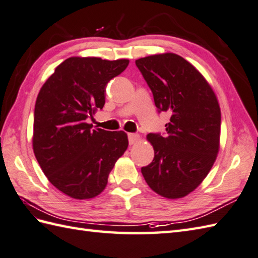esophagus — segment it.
<instances>
[{
  "label": "esophagus",
  "instance_id": "1",
  "mask_svg": "<svg viewBox=\"0 0 258 258\" xmlns=\"http://www.w3.org/2000/svg\"><path fill=\"white\" fill-rule=\"evenodd\" d=\"M128 139H129L130 145H135L139 139V135L138 134H128Z\"/></svg>",
  "mask_w": 258,
  "mask_h": 258
}]
</instances>
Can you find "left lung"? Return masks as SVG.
Returning a JSON list of instances; mask_svg holds the SVG:
<instances>
[{"mask_svg":"<svg viewBox=\"0 0 258 258\" xmlns=\"http://www.w3.org/2000/svg\"><path fill=\"white\" fill-rule=\"evenodd\" d=\"M136 65L159 112L171 116L165 135L147 136L154 158L141 173L159 196L183 198L201 184L215 162L221 135L219 101L202 74L179 55L147 56Z\"/></svg>","mask_w":258,"mask_h":258,"instance_id":"obj_1","label":"left lung"}]
</instances>
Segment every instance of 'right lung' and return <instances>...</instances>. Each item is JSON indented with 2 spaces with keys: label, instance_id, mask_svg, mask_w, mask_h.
<instances>
[{
  "label": "right lung",
  "instance_id": "right-lung-1",
  "mask_svg": "<svg viewBox=\"0 0 258 258\" xmlns=\"http://www.w3.org/2000/svg\"><path fill=\"white\" fill-rule=\"evenodd\" d=\"M128 59L70 57L39 90L34 110L33 150L55 187L77 200L95 198L128 148L123 131L91 129L86 122L105 105L108 82Z\"/></svg>",
  "mask_w": 258,
  "mask_h": 258
}]
</instances>
